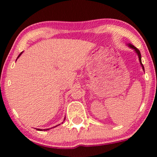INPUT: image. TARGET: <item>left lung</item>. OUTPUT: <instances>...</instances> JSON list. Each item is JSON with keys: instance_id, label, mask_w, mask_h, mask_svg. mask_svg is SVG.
Listing matches in <instances>:
<instances>
[{"instance_id": "1", "label": "left lung", "mask_w": 157, "mask_h": 157, "mask_svg": "<svg viewBox=\"0 0 157 157\" xmlns=\"http://www.w3.org/2000/svg\"><path fill=\"white\" fill-rule=\"evenodd\" d=\"M128 46H129V47H130L131 48H132V49H134V52H136V55H138V57H139V60H140V65H141V66H142V69H143V71H145V68H144V66H143V65H142V60H141V54H140V50H139L138 48H136V47H135L134 46H133L132 44H128Z\"/></svg>"}]
</instances>
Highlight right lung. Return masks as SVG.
<instances>
[{
	"label": "right lung",
	"mask_w": 157,
	"mask_h": 157,
	"mask_svg": "<svg viewBox=\"0 0 157 157\" xmlns=\"http://www.w3.org/2000/svg\"><path fill=\"white\" fill-rule=\"evenodd\" d=\"M22 53H23V52H21V53L20 54V55H18V57H17V58H18V57H20V56H21V55H22ZM66 120V117L64 118V120ZM63 122H62V123H63ZM60 125V124H59V125H57L55 126V127H54V128L57 127V126H58V125ZM49 129H50V128H46V129H40V128H37V131H48V130H49Z\"/></svg>",
	"instance_id": "obj_1"
}]
</instances>
